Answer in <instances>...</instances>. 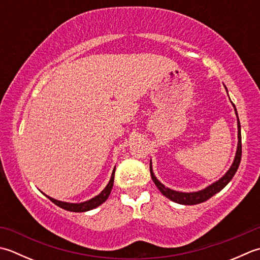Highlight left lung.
Segmentation results:
<instances>
[{"label": "left lung", "instance_id": "1", "mask_svg": "<svg viewBox=\"0 0 260 260\" xmlns=\"http://www.w3.org/2000/svg\"><path fill=\"white\" fill-rule=\"evenodd\" d=\"M224 88L228 92L226 86L224 85ZM232 103V101H231ZM233 108H235L236 115H237V119H238V146H237V152H236V156L235 160H233L232 165L230 167L225 175L223 176L222 178H220L217 181L213 182L212 185L207 186L206 188L202 190L198 191H192V192H184V191H177L174 189H170V188L166 187L161 181L157 180V178L154 176L153 169H152V161H150V172H151V177L152 180L155 184V186L159 188V190L161 191V194L166 196L167 198H169L170 201L178 203V204L181 205H196L200 204V203H203L207 201L208 198H211L212 196H214L215 194H217L218 191H221L223 188H224L229 182L231 181V179L233 178V176L236 175V172L239 168V165H240L241 161V153H242V147H241V126H240V121H239V117H238V113L236 109L235 104L232 103Z\"/></svg>", "mask_w": 260, "mask_h": 260}]
</instances>
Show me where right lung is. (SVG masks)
<instances>
[{
  "mask_svg": "<svg viewBox=\"0 0 260 260\" xmlns=\"http://www.w3.org/2000/svg\"><path fill=\"white\" fill-rule=\"evenodd\" d=\"M114 178H115V168L113 170V174H111L110 177V180L108 182V185L105 187V189L100 192L99 195L94 196L93 198H91L89 201H85L82 203H68V202H62V201H57L55 200V198L49 197L47 195H45L47 198H49L50 201H52L55 205L59 206L60 208H63V210L66 211H70V212H86V211H90V210H93V208L98 207L99 205L103 204L107 201V198L109 197L110 195V191H111V188H113L114 185Z\"/></svg>",
  "mask_w": 260,
  "mask_h": 260,
  "instance_id": "right-lung-1",
  "label": "right lung"
}]
</instances>
